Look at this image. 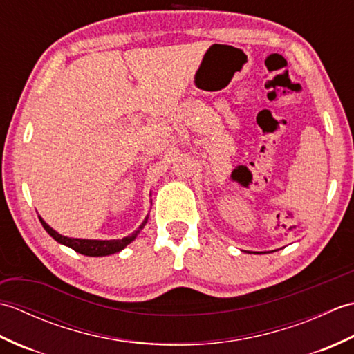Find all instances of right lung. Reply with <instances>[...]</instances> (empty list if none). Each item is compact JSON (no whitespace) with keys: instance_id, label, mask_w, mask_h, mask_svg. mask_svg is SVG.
Here are the masks:
<instances>
[{"instance_id":"obj_1","label":"right lung","mask_w":354,"mask_h":354,"mask_svg":"<svg viewBox=\"0 0 354 354\" xmlns=\"http://www.w3.org/2000/svg\"><path fill=\"white\" fill-rule=\"evenodd\" d=\"M39 221L42 223V227L45 228V231L48 232V234L56 240V242L62 243L65 246H70L71 250H74L79 254H84V255H89V257H100V255H109V254H114L122 251L126 245H129L132 240L137 237L138 232L145 227L146 222H147V217L142 223L138 227V230L132 232L131 236L123 237L120 240H88V239H71V237H65L61 236L59 232H56L53 228H50L47 223H45L41 217Z\"/></svg>"}]
</instances>
